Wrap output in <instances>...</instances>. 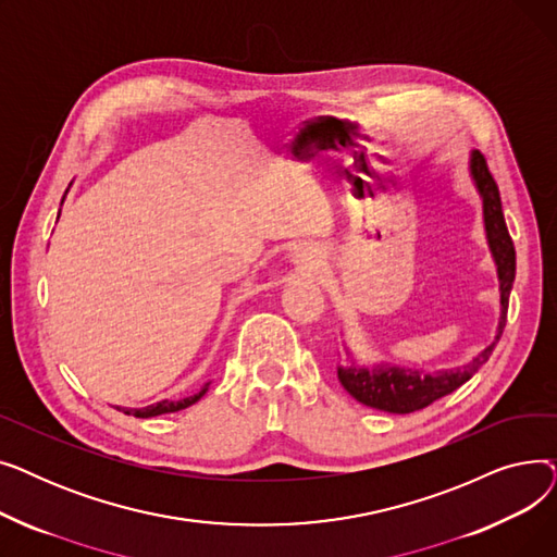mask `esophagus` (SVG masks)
I'll return each mask as SVG.
<instances>
[{
  "label": "esophagus",
  "instance_id": "obj_1",
  "mask_svg": "<svg viewBox=\"0 0 557 557\" xmlns=\"http://www.w3.org/2000/svg\"><path fill=\"white\" fill-rule=\"evenodd\" d=\"M290 263H294V269H296L298 273L311 275V273L318 269L320 259H318L315 248H311V246H300V248H296L294 252H290Z\"/></svg>",
  "mask_w": 557,
  "mask_h": 557
}]
</instances>
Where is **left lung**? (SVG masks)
<instances>
[{"label": "left lung", "instance_id": "8db88e82", "mask_svg": "<svg viewBox=\"0 0 557 557\" xmlns=\"http://www.w3.org/2000/svg\"><path fill=\"white\" fill-rule=\"evenodd\" d=\"M470 173L474 187L483 200V223H485V239L496 263V277H499V294H502V315L499 325H496L494 341L481 349V352L465 366L445 368L437 372H424L416 368H404L393 363H374V366H359L352 352L345 347V357L349 363L338 366V382L343 388L352 395L357 401L376 408L384 413H413L420 408L433 404L465 382H470L474 372L490 359L494 345L499 343L504 327H506V313H508V298L515 282V246L506 227L504 210H502V196L496 187L492 173L487 171L485 158L479 151L470 156Z\"/></svg>", "mask_w": 557, "mask_h": 557}]
</instances>
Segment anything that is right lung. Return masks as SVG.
<instances>
[{
  "label": "right lung",
  "instance_id": "1",
  "mask_svg": "<svg viewBox=\"0 0 557 557\" xmlns=\"http://www.w3.org/2000/svg\"><path fill=\"white\" fill-rule=\"evenodd\" d=\"M63 200H65V196H63ZM58 216H61V212H58ZM208 388H210V382L202 384V388L198 393H194L189 397H183V399H175V401L162 399L158 404L144 406V408H122V406H116V411H124L126 416H135V418H156V416H164V413H175V411H183V408L196 404L205 393H208Z\"/></svg>",
  "mask_w": 557,
  "mask_h": 557
}]
</instances>
